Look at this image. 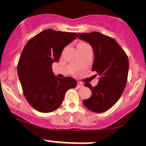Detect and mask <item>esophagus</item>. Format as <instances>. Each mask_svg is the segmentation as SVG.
<instances>
[{
    "label": "esophagus",
    "instance_id": "obj_1",
    "mask_svg": "<svg viewBox=\"0 0 146 146\" xmlns=\"http://www.w3.org/2000/svg\"><path fill=\"white\" fill-rule=\"evenodd\" d=\"M77 87H78V88H82V87H83V84H82V82H77Z\"/></svg>",
    "mask_w": 146,
    "mask_h": 146
}]
</instances>
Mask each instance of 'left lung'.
<instances>
[{"label": "left lung", "mask_w": 146, "mask_h": 146, "mask_svg": "<svg viewBox=\"0 0 146 146\" xmlns=\"http://www.w3.org/2000/svg\"><path fill=\"white\" fill-rule=\"evenodd\" d=\"M78 37L92 47L94 55L92 71L99 76L96 86L85 84L92 94L89 99L83 100V104L94 113H104L118 102L126 87L128 57L114 38L102 33H78Z\"/></svg>", "instance_id": "obj_1"}]
</instances>
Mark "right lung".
Wrapping results in <instances>:
<instances>
[{
  "mask_svg": "<svg viewBox=\"0 0 146 146\" xmlns=\"http://www.w3.org/2000/svg\"><path fill=\"white\" fill-rule=\"evenodd\" d=\"M77 37L76 33L47 29L29 40L17 65L23 94L31 105L41 113L57 110L66 91L77 86L73 77L60 79L51 68L58 62L64 47Z\"/></svg>",
  "mask_w": 146,
  "mask_h": 146,
  "instance_id": "right-lung-1",
  "label": "right lung"
}]
</instances>
